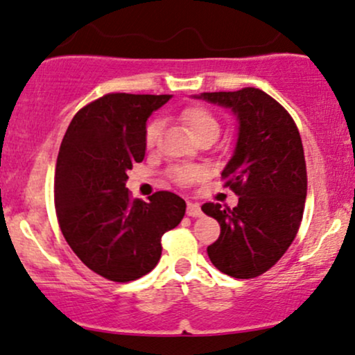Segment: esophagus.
Here are the masks:
<instances>
[{
    "instance_id": "1",
    "label": "esophagus",
    "mask_w": 355,
    "mask_h": 355,
    "mask_svg": "<svg viewBox=\"0 0 355 355\" xmlns=\"http://www.w3.org/2000/svg\"><path fill=\"white\" fill-rule=\"evenodd\" d=\"M202 214L201 211V206L198 205V202H191L188 201V216L191 218H199Z\"/></svg>"
}]
</instances>
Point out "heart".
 <instances>
[{
	"instance_id": "1",
	"label": "heart",
	"mask_w": 355,
	"mask_h": 355,
	"mask_svg": "<svg viewBox=\"0 0 355 355\" xmlns=\"http://www.w3.org/2000/svg\"><path fill=\"white\" fill-rule=\"evenodd\" d=\"M181 121L184 122V125L188 127V130L193 137H198V135L209 132H218L220 130V124H218L216 117L209 112L205 107H188L181 112ZM159 132H161V122L153 121L149 122L146 127V144L154 146V142L157 141ZM201 176V171L198 167L191 166H182V167H174L171 171V178L178 182V184H189V182L196 181V179Z\"/></svg>"
}]
</instances>
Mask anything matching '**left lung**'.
Listing matches in <instances>:
<instances>
[{"mask_svg":"<svg viewBox=\"0 0 355 355\" xmlns=\"http://www.w3.org/2000/svg\"><path fill=\"white\" fill-rule=\"evenodd\" d=\"M225 107L238 121L234 150L221 178L238 194L233 209L206 202L221 226L208 246L211 263L233 278H254L284 257L304 216L306 167L300 134L284 107L263 90L194 95Z\"/></svg>","mask_w":355,"mask_h":355,"instance_id":"1","label":"left lung"}]
</instances>
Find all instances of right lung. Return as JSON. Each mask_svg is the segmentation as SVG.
Listing matches in <instances>:
<instances>
[{
	"instance_id": "right-lung-1",
	"label": "right lung",
	"mask_w": 355,
	"mask_h": 355,
	"mask_svg": "<svg viewBox=\"0 0 355 355\" xmlns=\"http://www.w3.org/2000/svg\"><path fill=\"white\" fill-rule=\"evenodd\" d=\"M171 95L107 94L78 110L55 169V209L63 236L92 272L137 280L161 258V238L184 218L186 202L159 191L132 199L127 171L146 156V122Z\"/></svg>"
}]
</instances>
